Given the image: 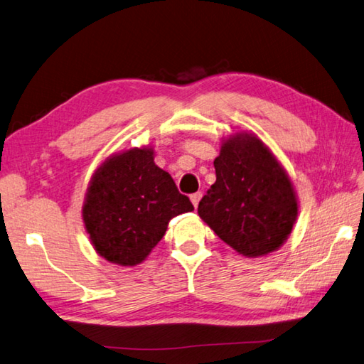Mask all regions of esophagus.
Listing matches in <instances>:
<instances>
[{"mask_svg": "<svg viewBox=\"0 0 364 364\" xmlns=\"http://www.w3.org/2000/svg\"><path fill=\"white\" fill-rule=\"evenodd\" d=\"M200 198H203V193H200V191H198V193H193V195L190 196V199H191V203H193V205H195V207H198V204H199V200H200Z\"/></svg>", "mask_w": 364, "mask_h": 364, "instance_id": "esophagus-1", "label": "esophagus"}]
</instances>
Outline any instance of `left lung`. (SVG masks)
<instances>
[{
    "instance_id": "1",
    "label": "left lung",
    "mask_w": 364,
    "mask_h": 364,
    "mask_svg": "<svg viewBox=\"0 0 364 364\" xmlns=\"http://www.w3.org/2000/svg\"><path fill=\"white\" fill-rule=\"evenodd\" d=\"M216 182L198 213L225 245L262 257L285 243L297 220V198L287 171L254 134L223 141L213 161Z\"/></svg>"
}]
</instances>
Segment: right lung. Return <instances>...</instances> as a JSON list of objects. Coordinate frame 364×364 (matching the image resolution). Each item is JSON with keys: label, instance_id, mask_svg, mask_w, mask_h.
Here are the masks:
<instances>
[{"label": "right lung", "instance_id": "add662e5", "mask_svg": "<svg viewBox=\"0 0 364 364\" xmlns=\"http://www.w3.org/2000/svg\"><path fill=\"white\" fill-rule=\"evenodd\" d=\"M191 210L173 177L154 164V149L144 146L102 161L87 188L82 220L102 258L135 266L164 238L169 220Z\"/></svg>", "mask_w": 364, "mask_h": 364}]
</instances>
